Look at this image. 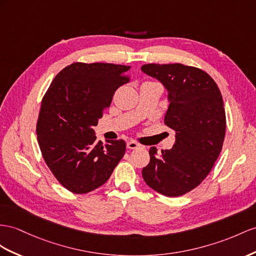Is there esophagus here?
Returning <instances> with one entry per match:
<instances>
[{
	"instance_id": "34e87169",
	"label": "esophagus",
	"mask_w": 256,
	"mask_h": 256,
	"mask_svg": "<svg viewBox=\"0 0 256 256\" xmlns=\"http://www.w3.org/2000/svg\"><path fill=\"white\" fill-rule=\"evenodd\" d=\"M126 147L128 148V149H137V148H140L142 146L140 145V144H137L136 142H128V144H126Z\"/></svg>"
}]
</instances>
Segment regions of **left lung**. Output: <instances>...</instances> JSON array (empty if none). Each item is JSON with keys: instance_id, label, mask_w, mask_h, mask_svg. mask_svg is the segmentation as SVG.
Here are the masks:
<instances>
[{"instance_id": "obj_1", "label": "left lung", "mask_w": 256, "mask_h": 256, "mask_svg": "<svg viewBox=\"0 0 256 256\" xmlns=\"http://www.w3.org/2000/svg\"><path fill=\"white\" fill-rule=\"evenodd\" d=\"M144 74L162 83L168 107L164 123L176 132L171 149H149L142 178L154 190L182 196L204 180L218 160L225 138L226 116L222 94L206 72L182 64L142 66Z\"/></svg>"}]
</instances>
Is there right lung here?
<instances>
[{"instance_id": "add662e5", "label": "right lung", "mask_w": 256, "mask_h": 256, "mask_svg": "<svg viewBox=\"0 0 256 256\" xmlns=\"http://www.w3.org/2000/svg\"><path fill=\"white\" fill-rule=\"evenodd\" d=\"M130 66L74 62L62 69L43 97L36 124L43 158L57 180L74 194L106 182L126 154L123 140L96 142L94 126L128 82Z\"/></svg>"}]
</instances>
